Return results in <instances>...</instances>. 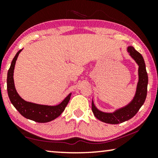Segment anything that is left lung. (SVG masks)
I'll list each match as a JSON object with an SVG mask.
<instances>
[{"label":"left lung","instance_id":"1","mask_svg":"<svg viewBox=\"0 0 158 158\" xmlns=\"http://www.w3.org/2000/svg\"><path fill=\"white\" fill-rule=\"evenodd\" d=\"M127 52L136 63L138 64V82L136 92L132 100L124 106L115 110L113 112H103L96 108L92 99V111L96 118L101 122L111 124H117L128 121L135 116L142 106L144 104L148 92V76L146 66L141 54L133 47H127Z\"/></svg>","mask_w":158,"mask_h":158}]
</instances>
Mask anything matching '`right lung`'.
Instances as JSON below:
<instances>
[{"mask_svg":"<svg viewBox=\"0 0 158 158\" xmlns=\"http://www.w3.org/2000/svg\"><path fill=\"white\" fill-rule=\"evenodd\" d=\"M22 49H20L15 55L8 71L7 90L8 97L14 106L23 117L39 123L51 122L60 116L64 111L70 101L72 93L68 94L61 103L55 106L38 104L23 100L17 93L14 81L15 64L19 53L22 51Z\"/></svg>","mask_w":158,"mask_h":158,"instance_id":"right-lung-1","label":"right lung"}]
</instances>
